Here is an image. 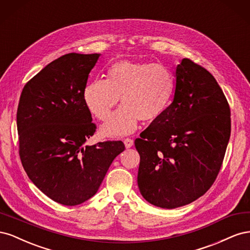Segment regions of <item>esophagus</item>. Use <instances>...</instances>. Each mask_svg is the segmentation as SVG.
I'll use <instances>...</instances> for the list:
<instances>
[{"label": "esophagus", "mask_w": 250, "mask_h": 250, "mask_svg": "<svg viewBox=\"0 0 250 250\" xmlns=\"http://www.w3.org/2000/svg\"><path fill=\"white\" fill-rule=\"evenodd\" d=\"M124 145L126 148H131L133 146V141L131 139H125L124 140Z\"/></svg>", "instance_id": "34e87169"}]
</instances>
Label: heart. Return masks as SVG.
I'll return each mask as SVG.
<instances>
[{
  "label": "heart",
  "instance_id": "1",
  "mask_svg": "<svg viewBox=\"0 0 250 250\" xmlns=\"http://www.w3.org/2000/svg\"><path fill=\"white\" fill-rule=\"evenodd\" d=\"M175 89V77L168 66L161 63L121 60L107 71V79L89 81L83 89L86 107L98 120H105L119 103L116 110L101 126L106 138H120L137 130L139 121L153 122L170 105Z\"/></svg>",
  "mask_w": 250,
  "mask_h": 250
}]
</instances>
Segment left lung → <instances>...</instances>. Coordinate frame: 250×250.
<instances>
[{
    "label": "left lung",
    "instance_id": "left-lung-1",
    "mask_svg": "<svg viewBox=\"0 0 250 250\" xmlns=\"http://www.w3.org/2000/svg\"><path fill=\"white\" fill-rule=\"evenodd\" d=\"M230 137V109L218 82L184 58L172 103L134 142L138 186L149 203L184 207L206 193L220 171Z\"/></svg>",
    "mask_w": 250,
    "mask_h": 250
}]
</instances>
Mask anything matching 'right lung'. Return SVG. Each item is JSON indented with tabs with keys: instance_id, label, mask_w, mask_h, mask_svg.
<instances>
[{
	"instance_id": "obj_1",
	"label": "right lung",
	"mask_w": 250,
	"mask_h": 250,
	"mask_svg": "<svg viewBox=\"0 0 250 250\" xmlns=\"http://www.w3.org/2000/svg\"><path fill=\"white\" fill-rule=\"evenodd\" d=\"M101 54L69 53L50 62L22 88L17 113L20 156L30 180L49 198L77 206L99 190L125 146L84 145L96 131L83 99Z\"/></svg>"
}]
</instances>
